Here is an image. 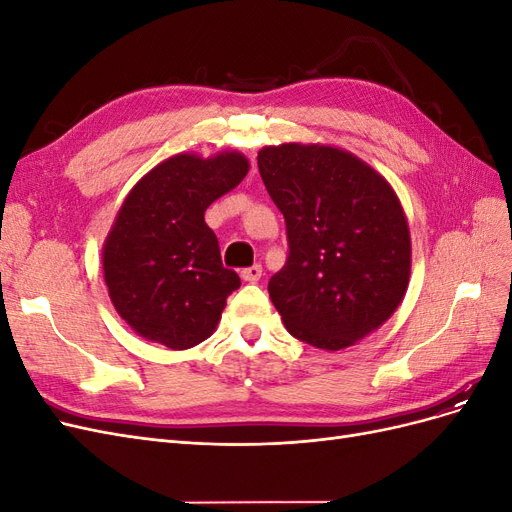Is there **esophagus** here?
Instances as JSON below:
<instances>
[{"instance_id": "obj_1", "label": "esophagus", "mask_w": 512, "mask_h": 512, "mask_svg": "<svg viewBox=\"0 0 512 512\" xmlns=\"http://www.w3.org/2000/svg\"><path fill=\"white\" fill-rule=\"evenodd\" d=\"M262 277V267L260 265H254V267H247L241 271V280L243 282H250V284H256Z\"/></svg>"}]
</instances>
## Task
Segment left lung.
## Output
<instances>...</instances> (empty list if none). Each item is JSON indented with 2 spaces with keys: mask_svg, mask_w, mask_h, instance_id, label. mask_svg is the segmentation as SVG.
<instances>
[{
  "mask_svg": "<svg viewBox=\"0 0 512 512\" xmlns=\"http://www.w3.org/2000/svg\"><path fill=\"white\" fill-rule=\"evenodd\" d=\"M258 170L286 220L290 254L269 297L288 333L329 352L361 342L410 284V228L393 185L322 143L262 147Z\"/></svg>",
  "mask_w": 512,
  "mask_h": 512,
  "instance_id": "1",
  "label": "left lung"
}]
</instances>
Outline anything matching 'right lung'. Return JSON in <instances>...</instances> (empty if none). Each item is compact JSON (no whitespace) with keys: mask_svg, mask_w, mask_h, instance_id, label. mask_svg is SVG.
I'll return each instance as SVG.
<instances>
[{"mask_svg":"<svg viewBox=\"0 0 512 512\" xmlns=\"http://www.w3.org/2000/svg\"><path fill=\"white\" fill-rule=\"evenodd\" d=\"M247 170L241 151L177 153L123 198L102 247L104 282L117 314L147 342L188 350L218 327L241 280L222 265L205 211Z\"/></svg>","mask_w":512,"mask_h":512,"instance_id":"1","label":"right lung"}]
</instances>
